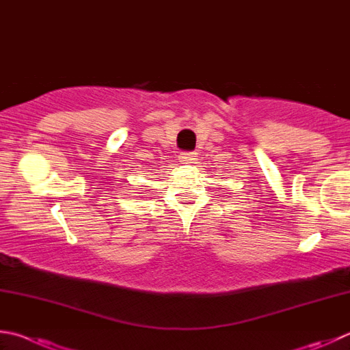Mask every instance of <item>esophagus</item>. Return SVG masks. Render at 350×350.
Wrapping results in <instances>:
<instances>
[{
  "label": "esophagus",
  "instance_id": "esophagus-1",
  "mask_svg": "<svg viewBox=\"0 0 350 350\" xmlns=\"http://www.w3.org/2000/svg\"><path fill=\"white\" fill-rule=\"evenodd\" d=\"M196 157H197V153H194V151H182L179 154V161L182 163H193L196 161Z\"/></svg>",
  "mask_w": 350,
  "mask_h": 350
}]
</instances>
